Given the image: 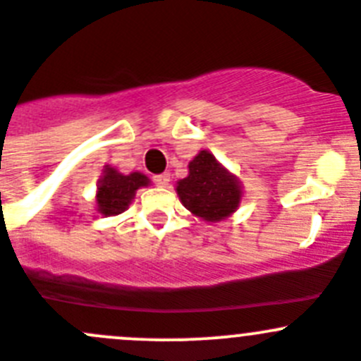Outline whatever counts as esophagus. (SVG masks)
Returning a JSON list of instances; mask_svg holds the SVG:
<instances>
[{
  "label": "esophagus",
  "mask_w": 361,
  "mask_h": 361,
  "mask_svg": "<svg viewBox=\"0 0 361 361\" xmlns=\"http://www.w3.org/2000/svg\"><path fill=\"white\" fill-rule=\"evenodd\" d=\"M152 182H154L156 185H159V188H166L170 182V173H158V176L152 177Z\"/></svg>",
  "instance_id": "esophagus-1"
}]
</instances>
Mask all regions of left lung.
<instances>
[{
    "instance_id": "obj_1",
    "label": "left lung",
    "mask_w": 361,
    "mask_h": 361,
    "mask_svg": "<svg viewBox=\"0 0 361 361\" xmlns=\"http://www.w3.org/2000/svg\"><path fill=\"white\" fill-rule=\"evenodd\" d=\"M189 173L177 182L182 205L209 223H217L237 210L242 185L209 151H200L189 161Z\"/></svg>"
}]
</instances>
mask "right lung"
Wrapping results in <instances>:
<instances>
[{
  "instance_id": "1",
  "label": "right lung",
  "mask_w": 361,
  "mask_h": 361,
  "mask_svg": "<svg viewBox=\"0 0 361 361\" xmlns=\"http://www.w3.org/2000/svg\"><path fill=\"white\" fill-rule=\"evenodd\" d=\"M147 177L140 172H131L128 176L117 172L106 165L103 169L102 179L98 180L96 191V209L102 216H117L130 207L131 200L138 188L149 185Z\"/></svg>"
}]
</instances>
